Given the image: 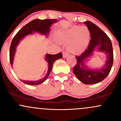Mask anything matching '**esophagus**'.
Listing matches in <instances>:
<instances>
[{"label": "esophagus", "mask_w": 121, "mask_h": 121, "mask_svg": "<svg viewBox=\"0 0 121 121\" xmlns=\"http://www.w3.org/2000/svg\"><path fill=\"white\" fill-rule=\"evenodd\" d=\"M62 55H63V57L64 58L68 56V53L67 52H66V51H64L63 53H62Z\"/></svg>", "instance_id": "esophagus-1"}]
</instances>
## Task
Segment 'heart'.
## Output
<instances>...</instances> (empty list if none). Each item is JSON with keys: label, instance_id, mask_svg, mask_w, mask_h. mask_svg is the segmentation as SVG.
Masks as SVG:
<instances>
[{"label": "heart", "instance_id": "heart-1", "mask_svg": "<svg viewBox=\"0 0 121 121\" xmlns=\"http://www.w3.org/2000/svg\"><path fill=\"white\" fill-rule=\"evenodd\" d=\"M91 37V32L86 26H73L66 31L59 32L56 37L61 43H68L69 52L78 54L84 51Z\"/></svg>", "mask_w": 121, "mask_h": 121}]
</instances>
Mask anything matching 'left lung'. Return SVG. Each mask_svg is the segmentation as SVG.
I'll use <instances>...</instances> for the list:
<instances>
[{"instance_id": "obj_1", "label": "left lung", "mask_w": 121, "mask_h": 121, "mask_svg": "<svg viewBox=\"0 0 121 121\" xmlns=\"http://www.w3.org/2000/svg\"><path fill=\"white\" fill-rule=\"evenodd\" d=\"M91 32V40L87 48L81 55L76 56L77 63L73 68L75 76L85 84H94L100 82L109 74L113 63V50L112 41L108 35L98 26L90 21L84 22ZM106 54L105 64L100 69H92L88 68L84 63L92 56L95 48Z\"/></svg>"}]
</instances>
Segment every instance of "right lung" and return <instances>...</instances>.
I'll use <instances>...</instances> for the list:
<instances>
[{"label":"right lung","mask_w":121,"mask_h":121,"mask_svg":"<svg viewBox=\"0 0 121 121\" xmlns=\"http://www.w3.org/2000/svg\"><path fill=\"white\" fill-rule=\"evenodd\" d=\"M57 21L56 19H44V20L35 19L21 28L13 38L11 44L10 49H9V61L11 66L13 64L16 48L21 40L23 39L26 36L34 34V32H38L45 36H48L49 35L51 26L53 23H56ZM62 57V55L61 53H59L56 55L47 54L45 55V61H47L48 63V70L46 76L43 78L37 81H23V80L21 81L29 85H37L44 82L49 76L50 72L52 69L54 62L57 60L61 59Z\"/></svg>","instance_id":"1"}]
</instances>
